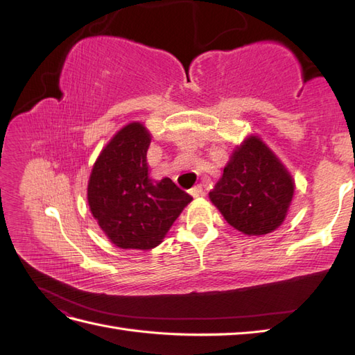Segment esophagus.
Here are the masks:
<instances>
[{
    "label": "esophagus",
    "mask_w": 355,
    "mask_h": 355,
    "mask_svg": "<svg viewBox=\"0 0 355 355\" xmlns=\"http://www.w3.org/2000/svg\"><path fill=\"white\" fill-rule=\"evenodd\" d=\"M189 194L194 197V198H198L202 196V187L201 185H196L194 188L189 189Z\"/></svg>",
    "instance_id": "1"
}]
</instances>
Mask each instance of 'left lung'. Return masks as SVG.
<instances>
[{
    "mask_svg": "<svg viewBox=\"0 0 355 355\" xmlns=\"http://www.w3.org/2000/svg\"><path fill=\"white\" fill-rule=\"evenodd\" d=\"M293 194L295 180L282 159L259 136L250 135L234 148L209 198L231 227L257 237L284 222Z\"/></svg>",
    "mask_w": 355,
    "mask_h": 355,
    "instance_id": "1",
    "label": "left lung"
}]
</instances>
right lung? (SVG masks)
<instances>
[{
    "mask_svg": "<svg viewBox=\"0 0 355 355\" xmlns=\"http://www.w3.org/2000/svg\"><path fill=\"white\" fill-rule=\"evenodd\" d=\"M151 137L142 123H128L106 144L90 173V211L106 237L121 249H154L192 201L171 179L149 178Z\"/></svg>",
    "mask_w": 355,
    "mask_h": 355,
    "instance_id": "right-lung-1",
    "label": "right lung"
}]
</instances>
